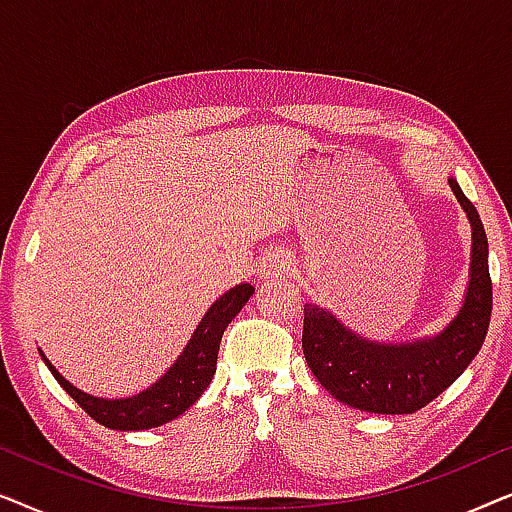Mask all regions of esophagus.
<instances>
[{
    "label": "esophagus",
    "instance_id": "34e87169",
    "mask_svg": "<svg viewBox=\"0 0 512 512\" xmlns=\"http://www.w3.org/2000/svg\"><path fill=\"white\" fill-rule=\"evenodd\" d=\"M277 270H282V268H279V263H268V272H277Z\"/></svg>",
    "mask_w": 512,
    "mask_h": 512
}]
</instances>
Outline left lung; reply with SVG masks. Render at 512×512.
<instances>
[{"instance_id": "1", "label": "left lung", "mask_w": 512, "mask_h": 512, "mask_svg": "<svg viewBox=\"0 0 512 512\" xmlns=\"http://www.w3.org/2000/svg\"><path fill=\"white\" fill-rule=\"evenodd\" d=\"M447 181L471 221L473 247L464 305L443 331L433 338L396 345L377 342L349 331L324 307L305 305L307 366L321 387L349 408L375 415H412L443 394L485 342L492 317L487 235L478 209L461 193L457 179Z\"/></svg>"}]
</instances>
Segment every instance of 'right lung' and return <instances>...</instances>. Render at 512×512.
Instances as JSON below:
<instances>
[{"mask_svg": "<svg viewBox=\"0 0 512 512\" xmlns=\"http://www.w3.org/2000/svg\"><path fill=\"white\" fill-rule=\"evenodd\" d=\"M254 296V286L237 284L233 289L223 293L216 303L209 307L205 317L195 328V333L188 340L184 352L172 363L165 375L151 384L149 389L139 391L135 396L125 398H97L86 391L76 389L69 384L53 363L41 354V359L51 370L55 380L83 410L88 412L95 422H100L107 429L116 431H144L156 429L160 424L172 422L179 415L191 408V405L202 396V391L209 387L216 373V356H219V345L230 321L235 314L247 305V300Z\"/></svg>", "mask_w": 512, "mask_h": 512, "instance_id": "1", "label": "right lung"}]
</instances>
